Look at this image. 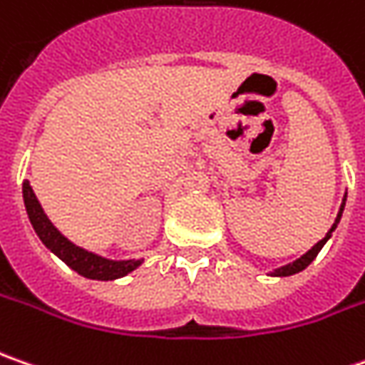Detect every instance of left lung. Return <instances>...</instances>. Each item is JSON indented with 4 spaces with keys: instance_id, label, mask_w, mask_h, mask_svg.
Returning <instances> with one entry per match:
<instances>
[{
    "instance_id": "8db88e82",
    "label": "left lung",
    "mask_w": 365,
    "mask_h": 365,
    "mask_svg": "<svg viewBox=\"0 0 365 365\" xmlns=\"http://www.w3.org/2000/svg\"><path fill=\"white\" fill-rule=\"evenodd\" d=\"M346 200H347V194L344 195V200H341V206H339V212H337V218H335V222H333V226L327 230V234L321 238L319 242L315 246H311L307 252L303 255V257H299L297 260H293V262H289V264H283V267H279V269H274L272 272H270V277H291V274H297V272H301V270H305L315 260V257L319 255V250L325 246V242L331 238V232L337 228V224H339V220H341V214H344V207H346Z\"/></svg>"
}]
</instances>
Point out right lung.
<instances>
[{"label": "right lung", "mask_w": 365, "mask_h": 365, "mask_svg": "<svg viewBox=\"0 0 365 365\" xmlns=\"http://www.w3.org/2000/svg\"><path fill=\"white\" fill-rule=\"evenodd\" d=\"M24 204L28 218L32 222V228L42 240V245L54 252L62 262H66L70 269L76 270L78 274L93 279V281H115L120 277H127L129 272L143 264V258H125V260H113V258L101 257L96 252H91L82 246L70 242L64 234L58 230L56 226L46 216L44 207L40 206L38 197L34 194L32 185L26 180L21 185Z\"/></svg>", "instance_id": "obj_1"}]
</instances>
